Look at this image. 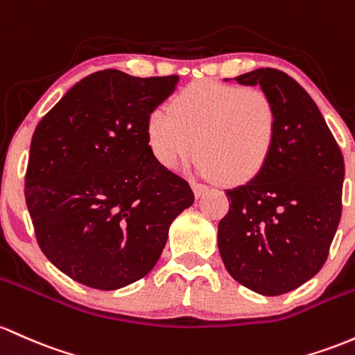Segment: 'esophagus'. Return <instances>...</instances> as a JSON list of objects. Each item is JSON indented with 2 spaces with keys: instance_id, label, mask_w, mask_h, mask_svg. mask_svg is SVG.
Here are the masks:
<instances>
[{
  "instance_id": "1",
  "label": "esophagus",
  "mask_w": 355,
  "mask_h": 355,
  "mask_svg": "<svg viewBox=\"0 0 355 355\" xmlns=\"http://www.w3.org/2000/svg\"><path fill=\"white\" fill-rule=\"evenodd\" d=\"M192 189H193V193H196V197L198 198V197L204 196L205 192H207L209 187L204 185V184H198V182H192Z\"/></svg>"
}]
</instances>
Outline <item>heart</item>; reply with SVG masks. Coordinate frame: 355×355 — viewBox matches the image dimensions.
I'll use <instances>...</instances> for the list:
<instances>
[{"label": "heart", "instance_id": "obj_1", "mask_svg": "<svg viewBox=\"0 0 355 355\" xmlns=\"http://www.w3.org/2000/svg\"><path fill=\"white\" fill-rule=\"evenodd\" d=\"M276 128V107L261 89L197 80L175 96L170 111L153 109L145 131L151 155L165 168H178L198 148L202 175L239 185L264 168Z\"/></svg>", "mask_w": 355, "mask_h": 355}]
</instances>
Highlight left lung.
Listing matches in <instances>:
<instances>
[{
	"mask_svg": "<svg viewBox=\"0 0 355 355\" xmlns=\"http://www.w3.org/2000/svg\"><path fill=\"white\" fill-rule=\"evenodd\" d=\"M276 107L275 145L248 184L227 190L219 252L229 275L266 297L288 293L322 270L340 222L344 157L322 112L293 77L256 69L236 77Z\"/></svg>",
	"mask_w": 355,
	"mask_h": 355,
	"instance_id": "left-lung-1",
	"label": "left lung"
}]
</instances>
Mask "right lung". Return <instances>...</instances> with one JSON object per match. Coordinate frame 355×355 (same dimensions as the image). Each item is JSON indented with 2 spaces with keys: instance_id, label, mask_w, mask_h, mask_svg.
I'll return each mask as SVG.
<instances>
[{
  "instance_id": "add662e5",
  "label": "right lung",
  "mask_w": 355,
  "mask_h": 355,
  "mask_svg": "<svg viewBox=\"0 0 355 355\" xmlns=\"http://www.w3.org/2000/svg\"><path fill=\"white\" fill-rule=\"evenodd\" d=\"M178 76L84 77L38 123L25 198L38 246L73 282L118 290L153 270L170 224L193 204L189 182L162 166L146 119Z\"/></svg>"
}]
</instances>
